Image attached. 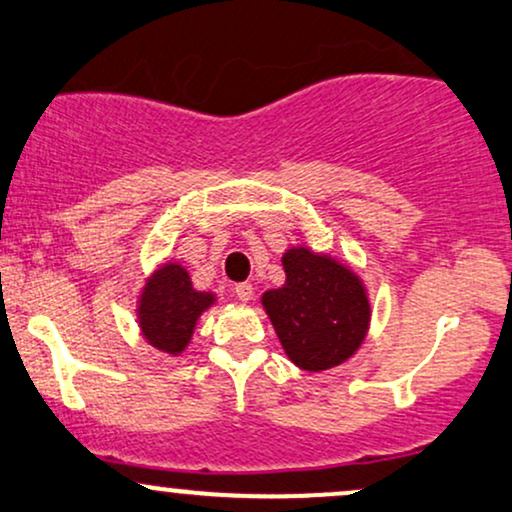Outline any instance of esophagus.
<instances>
[{
    "mask_svg": "<svg viewBox=\"0 0 512 512\" xmlns=\"http://www.w3.org/2000/svg\"><path fill=\"white\" fill-rule=\"evenodd\" d=\"M235 296H237L239 301H244V304H246V301H249L251 296H254V287H251L249 282H242V285L235 287Z\"/></svg>",
    "mask_w": 512,
    "mask_h": 512,
    "instance_id": "34e87169",
    "label": "esophagus"
}]
</instances>
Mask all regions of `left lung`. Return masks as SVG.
<instances>
[{
	"label": "left lung",
	"mask_w": 512,
	"mask_h": 512,
	"mask_svg": "<svg viewBox=\"0 0 512 512\" xmlns=\"http://www.w3.org/2000/svg\"><path fill=\"white\" fill-rule=\"evenodd\" d=\"M282 266L287 282L263 294V308L289 361L311 372L344 363L361 346L370 323L361 280L304 246L289 249Z\"/></svg>",
	"instance_id": "1"
}]
</instances>
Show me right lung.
Instances as JSON below:
<instances>
[{
    "label": "right lung",
    "mask_w": 512,
    "mask_h": 512,
    "mask_svg": "<svg viewBox=\"0 0 512 512\" xmlns=\"http://www.w3.org/2000/svg\"><path fill=\"white\" fill-rule=\"evenodd\" d=\"M213 304V294L197 292L187 270L175 263L163 266L144 287L140 299V327L151 346L180 353L192 339L199 315Z\"/></svg>",
    "instance_id": "right-lung-1"
}]
</instances>
